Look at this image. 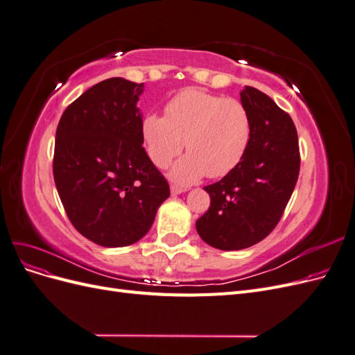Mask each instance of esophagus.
Returning a JSON list of instances; mask_svg holds the SVG:
<instances>
[{
    "label": "esophagus",
    "instance_id": "obj_1",
    "mask_svg": "<svg viewBox=\"0 0 355 355\" xmlns=\"http://www.w3.org/2000/svg\"><path fill=\"white\" fill-rule=\"evenodd\" d=\"M185 191H187L185 188H180V187H176V185H171V188H170L171 196H179V194H182V192H185Z\"/></svg>",
    "mask_w": 355,
    "mask_h": 355
}]
</instances>
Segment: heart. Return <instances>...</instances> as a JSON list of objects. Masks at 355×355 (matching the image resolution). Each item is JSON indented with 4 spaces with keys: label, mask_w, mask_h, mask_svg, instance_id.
<instances>
[{
    "label": "heart",
    "mask_w": 355,
    "mask_h": 355,
    "mask_svg": "<svg viewBox=\"0 0 355 355\" xmlns=\"http://www.w3.org/2000/svg\"><path fill=\"white\" fill-rule=\"evenodd\" d=\"M141 135L148 157L159 168L187 146L189 153L168 175L188 185L207 175L222 178L240 164L252 139V118L239 99L189 87L166 103L164 115L146 114Z\"/></svg>",
    "instance_id": "heart-1"
}]
</instances>
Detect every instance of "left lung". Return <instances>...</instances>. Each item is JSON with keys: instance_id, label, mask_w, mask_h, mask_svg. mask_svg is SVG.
Segmentation results:
<instances>
[{"instance_id": "left-lung-1", "label": "left lung", "mask_w": 355, "mask_h": 355, "mask_svg": "<svg viewBox=\"0 0 355 355\" xmlns=\"http://www.w3.org/2000/svg\"><path fill=\"white\" fill-rule=\"evenodd\" d=\"M252 118V139L240 164L204 187L210 207L196 222L204 243L241 250L262 241L282 219L299 176L296 127L277 103L254 87L240 93Z\"/></svg>"}]
</instances>
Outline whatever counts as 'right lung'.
Returning a JSON list of instances; mask_svg holds the SVG:
<instances>
[{
  "label": "right lung",
  "mask_w": 355,
  "mask_h": 355,
  "mask_svg": "<svg viewBox=\"0 0 355 355\" xmlns=\"http://www.w3.org/2000/svg\"><path fill=\"white\" fill-rule=\"evenodd\" d=\"M144 83L101 81L63 112L53 176L71 223L102 247H124L151 230L170 197L142 141L137 102Z\"/></svg>",
  "instance_id": "add662e5"
}]
</instances>
